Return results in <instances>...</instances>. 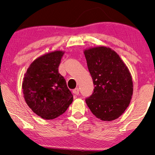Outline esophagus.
<instances>
[{
  "label": "esophagus",
  "instance_id": "obj_1",
  "mask_svg": "<svg viewBox=\"0 0 155 155\" xmlns=\"http://www.w3.org/2000/svg\"><path fill=\"white\" fill-rule=\"evenodd\" d=\"M73 94L75 95H79V89L78 88H76L75 89L73 90Z\"/></svg>",
  "mask_w": 155,
  "mask_h": 155
}]
</instances>
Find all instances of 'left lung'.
Masks as SVG:
<instances>
[{
    "label": "left lung",
    "mask_w": 155,
    "mask_h": 155,
    "mask_svg": "<svg viewBox=\"0 0 155 155\" xmlns=\"http://www.w3.org/2000/svg\"><path fill=\"white\" fill-rule=\"evenodd\" d=\"M94 89L86 98L93 114L104 121L117 119L128 107L133 96L131 74L119 55L109 47L84 51Z\"/></svg>",
    "instance_id": "left-lung-1"
}]
</instances>
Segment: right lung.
Wrapping results in <instances>:
<instances>
[{"label": "right lung", "instance_id": "right-lung-1", "mask_svg": "<svg viewBox=\"0 0 155 155\" xmlns=\"http://www.w3.org/2000/svg\"><path fill=\"white\" fill-rule=\"evenodd\" d=\"M64 54L55 51L38 57L29 67L22 81L28 106L46 120L63 114L73 101V95L58 70Z\"/></svg>", "mask_w": 155, "mask_h": 155}]
</instances>
